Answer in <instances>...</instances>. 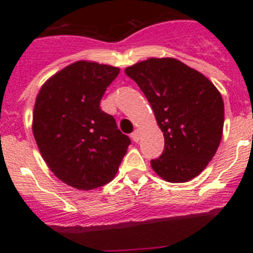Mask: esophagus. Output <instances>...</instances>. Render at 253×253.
<instances>
[{
  "label": "esophagus",
  "mask_w": 253,
  "mask_h": 253,
  "mask_svg": "<svg viewBox=\"0 0 253 253\" xmlns=\"http://www.w3.org/2000/svg\"><path fill=\"white\" fill-rule=\"evenodd\" d=\"M130 137H131V139H133L134 142H135V143H137V142H139V138H140V135H139V131H138V130H134L133 133H131V135H130Z\"/></svg>",
  "instance_id": "1"
}]
</instances>
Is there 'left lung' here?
<instances>
[{
    "label": "left lung",
    "instance_id": "8db88e82",
    "mask_svg": "<svg viewBox=\"0 0 253 253\" xmlns=\"http://www.w3.org/2000/svg\"><path fill=\"white\" fill-rule=\"evenodd\" d=\"M151 104L165 151L151 166L169 182H186L208 166L222 139L224 102L211 82L175 58L125 68Z\"/></svg>",
    "mask_w": 253,
    "mask_h": 253
}]
</instances>
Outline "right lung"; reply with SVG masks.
Instances as JSON below:
<instances>
[{
  "label": "right lung",
  "instance_id": "add662e5",
  "mask_svg": "<svg viewBox=\"0 0 253 253\" xmlns=\"http://www.w3.org/2000/svg\"><path fill=\"white\" fill-rule=\"evenodd\" d=\"M116 67L78 60L40 88L33 113V133L42 157L64 184L92 190L110 182L130 139L114 116L100 107Z\"/></svg>",
  "mask_w": 253,
  "mask_h": 253
}]
</instances>
